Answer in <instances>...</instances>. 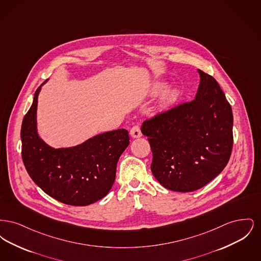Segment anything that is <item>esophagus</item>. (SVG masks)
Listing matches in <instances>:
<instances>
[{"label":"esophagus","instance_id":"34e87169","mask_svg":"<svg viewBox=\"0 0 261 261\" xmlns=\"http://www.w3.org/2000/svg\"><path fill=\"white\" fill-rule=\"evenodd\" d=\"M130 135L133 137V138H139V137L142 136V131H141L140 125H134V126L131 128V130H130Z\"/></svg>","mask_w":261,"mask_h":261}]
</instances>
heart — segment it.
<instances>
[{
	"mask_svg": "<svg viewBox=\"0 0 261 261\" xmlns=\"http://www.w3.org/2000/svg\"><path fill=\"white\" fill-rule=\"evenodd\" d=\"M161 90H162V87L158 88V91H161Z\"/></svg>",
	"mask_w": 261,
	"mask_h": 261,
	"instance_id": "heart-1",
	"label": "heart"
}]
</instances>
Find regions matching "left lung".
Segmentation results:
<instances>
[{"instance_id":"1","label":"left lung","mask_w":261,"mask_h":261,"mask_svg":"<svg viewBox=\"0 0 261 261\" xmlns=\"http://www.w3.org/2000/svg\"><path fill=\"white\" fill-rule=\"evenodd\" d=\"M196 98L156 112L142 125L162 186L193 192L222 172L233 149V113L217 81L201 70Z\"/></svg>"}]
</instances>
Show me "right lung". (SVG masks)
Returning <instances> with one entry per match:
<instances>
[{"mask_svg":"<svg viewBox=\"0 0 261 261\" xmlns=\"http://www.w3.org/2000/svg\"><path fill=\"white\" fill-rule=\"evenodd\" d=\"M40 89L21 125V156L26 171L47 195L62 203L84 206L96 202L112 189L116 164L129 145V133L117 129L74 148L53 149L38 137L36 130Z\"/></svg>","mask_w":261,"mask_h":261,"instance_id":"add662e5","label":"right lung"}]
</instances>
